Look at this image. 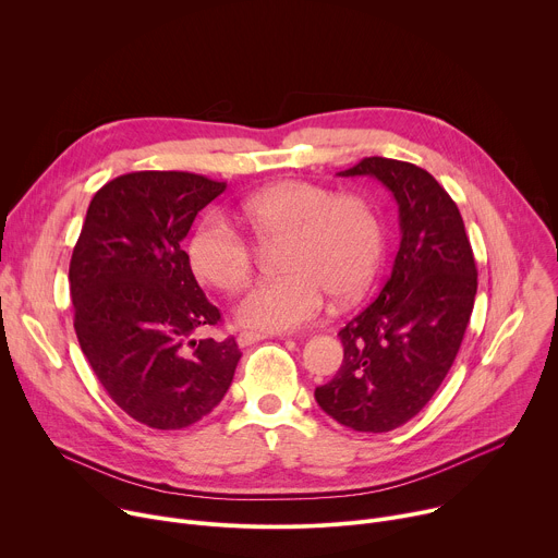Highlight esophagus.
Listing matches in <instances>:
<instances>
[{
	"instance_id": "1",
	"label": "esophagus",
	"mask_w": 558,
	"mask_h": 558,
	"mask_svg": "<svg viewBox=\"0 0 558 558\" xmlns=\"http://www.w3.org/2000/svg\"><path fill=\"white\" fill-rule=\"evenodd\" d=\"M262 339H266V335L251 332V330H243V332H239V335H236V343H239L241 348H245V345H253V343H257V341H262Z\"/></svg>"
}]
</instances>
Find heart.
I'll use <instances>...</instances> for the list:
<instances>
[{
  "instance_id": "heart-1",
  "label": "heart",
  "mask_w": 558,
  "mask_h": 558,
  "mask_svg": "<svg viewBox=\"0 0 558 558\" xmlns=\"http://www.w3.org/2000/svg\"><path fill=\"white\" fill-rule=\"evenodd\" d=\"M241 215L259 241H281L286 277L262 281L234 307L236 322L262 332H288L319 317L326 294L356 299L373 283L384 255V223L363 195H337L313 181H279L251 195ZM193 270L223 292L251 281L255 245L226 217L208 215L191 239Z\"/></svg>"
}]
</instances>
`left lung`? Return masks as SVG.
<instances>
[{
  "mask_svg": "<svg viewBox=\"0 0 558 558\" xmlns=\"http://www.w3.org/2000/svg\"><path fill=\"white\" fill-rule=\"evenodd\" d=\"M337 174L375 177L399 204L392 272L341 328V367L315 390L335 421L377 435L416 416L450 373L474 307L476 264L457 204L427 170L365 157Z\"/></svg>",
  "mask_w": 558,
  "mask_h": 558,
  "instance_id": "obj_1",
  "label": "left lung"
}]
</instances>
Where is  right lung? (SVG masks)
Returning <instances> with one entry per match:
<instances>
[{"label":"right lung","mask_w":558,"mask_h":558,"mask_svg":"<svg viewBox=\"0 0 558 558\" xmlns=\"http://www.w3.org/2000/svg\"><path fill=\"white\" fill-rule=\"evenodd\" d=\"M226 181L179 170L121 174L95 193L69 281L75 332L108 397L135 421L181 429L228 392L234 337L199 339L221 322L181 251L197 213Z\"/></svg>","instance_id":"1"}]
</instances>
